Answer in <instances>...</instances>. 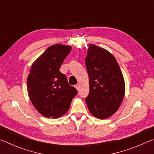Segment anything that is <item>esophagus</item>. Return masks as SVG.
<instances>
[{
    "label": "esophagus",
    "instance_id": "obj_1",
    "mask_svg": "<svg viewBox=\"0 0 154 154\" xmlns=\"http://www.w3.org/2000/svg\"><path fill=\"white\" fill-rule=\"evenodd\" d=\"M75 88H76L77 90H79V85H78V84L75 85Z\"/></svg>",
    "mask_w": 154,
    "mask_h": 154
}]
</instances>
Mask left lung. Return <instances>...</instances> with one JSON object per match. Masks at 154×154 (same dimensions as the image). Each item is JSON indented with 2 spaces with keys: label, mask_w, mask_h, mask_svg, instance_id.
Masks as SVG:
<instances>
[{
  "label": "left lung",
  "mask_w": 154,
  "mask_h": 154,
  "mask_svg": "<svg viewBox=\"0 0 154 154\" xmlns=\"http://www.w3.org/2000/svg\"><path fill=\"white\" fill-rule=\"evenodd\" d=\"M90 92L88 109L96 118L106 119L118 111L124 99L125 83L116 59L107 50L90 44L85 58Z\"/></svg>",
  "instance_id": "obj_1"
}]
</instances>
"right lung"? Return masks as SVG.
Masks as SVG:
<instances>
[{
    "mask_svg": "<svg viewBox=\"0 0 154 154\" xmlns=\"http://www.w3.org/2000/svg\"><path fill=\"white\" fill-rule=\"evenodd\" d=\"M72 48L53 45L32 64L27 78L28 96L39 113L48 118H58L66 113L77 91L59 71Z\"/></svg>",
    "mask_w": 154,
    "mask_h": 154,
    "instance_id": "1",
    "label": "right lung"
}]
</instances>
